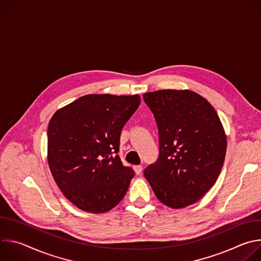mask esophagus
Listing matches in <instances>:
<instances>
[{
  "mask_svg": "<svg viewBox=\"0 0 261 261\" xmlns=\"http://www.w3.org/2000/svg\"><path fill=\"white\" fill-rule=\"evenodd\" d=\"M133 169H134L136 174H140V172L142 171V166L141 165H136V166L133 167Z\"/></svg>",
  "mask_w": 261,
  "mask_h": 261,
  "instance_id": "obj_1",
  "label": "esophagus"
}]
</instances>
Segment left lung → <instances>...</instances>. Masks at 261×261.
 Masks as SVG:
<instances>
[{"label":"left lung","instance_id":"8db88e82","mask_svg":"<svg viewBox=\"0 0 261 261\" xmlns=\"http://www.w3.org/2000/svg\"><path fill=\"white\" fill-rule=\"evenodd\" d=\"M159 130V158L144 169L156 197L171 208L197 202L215 185L227 139L211 103L190 90L142 95Z\"/></svg>","mask_w":261,"mask_h":261}]
</instances>
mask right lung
<instances>
[{"mask_svg": "<svg viewBox=\"0 0 261 261\" xmlns=\"http://www.w3.org/2000/svg\"><path fill=\"white\" fill-rule=\"evenodd\" d=\"M139 95H86L58 109L47 129V161L64 196L79 208L101 214L125 196L134 171L119 155L123 127Z\"/></svg>", "mask_w": 261, "mask_h": 261, "instance_id": "add662e5", "label": "right lung"}]
</instances>
